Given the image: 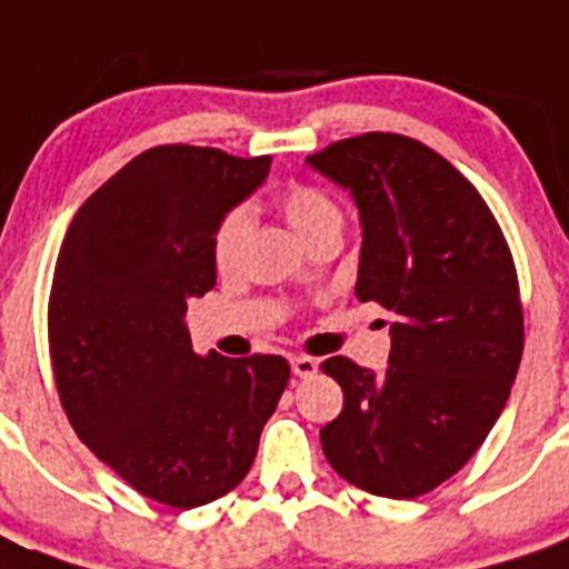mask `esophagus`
I'll return each mask as SVG.
<instances>
[{
	"label": "esophagus",
	"instance_id": "obj_1",
	"mask_svg": "<svg viewBox=\"0 0 569 569\" xmlns=\"http://www.w3.org/2000/svg\"><path fill=\"white\" fill-rule=\"evenodd\" d=\"M290 367H293L296 376L308 379V376H313L316 370H319V361L310 359V356H293V359H290Z\"/></svg>",
	"mask_w": 569,
	"mask_h": 569
}]
</instances>
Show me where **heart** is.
<instances>
[{"label": "heart", "mask_w": 569, "mask_h": 569, "mask_svg": "<svg viewBox=\"0 0 569 569\" xmlns=\"http://www.w3.org/2000/svg\"><path fill=\"white\" fill-rule=\"evenodd\" d=\"M279 208L296 233L305 241L328 230H341V208L333 196L325 193L316 184H290L281 190ZM250 233V210L233 208L219 219L213 233V261L219 270H230L239 264L241 250Z\"/></svg>", "instance_id": "heart-1"}]
</instances>
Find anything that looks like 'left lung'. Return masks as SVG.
Listing matches in <instances>:
<instances>
[{"label":"left lung","mask_w":569,"mask_h":569,"mask_svg":"<svg viewBox=\"0 0 569 569\" xmlns=\"http://www.w3.org/2000/svg\"><path fill=\"white\" fill-rule=\"evenodd\" d=\"M308 162L353 193L356 296L393 313L381 376L345 356L321 361L345 393L321 450L350 485L419 499L476 456L505 410L525 353L516 261L479 190L410 136L339 139Z\"/></svg>","instance_id":"1"}]
</instances>
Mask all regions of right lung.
<instances>
[{
  "instance_id": "obj_1",
  "label": "right lung",
  "mask_w": 569,
  "mask_h": 569,
  "mask_svg": "<svg viewBox=\"0 0 569 569\" xmlns=\"http://www.w3.org/2000/svg\"><path fill=\"white\" fill-rule=\"evenodd\" d=\"M270 156L159 144L90 196L48 299L53 381L79 439L136 492L190 510L222 499L290 379L281 356L193 353L188 299L216 284V224Z\"/></svg>"
}]
</instances>
